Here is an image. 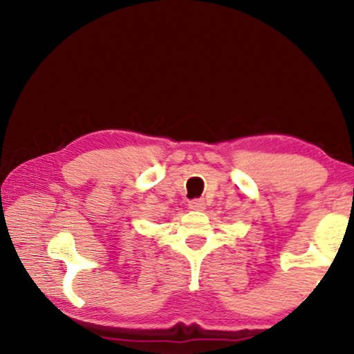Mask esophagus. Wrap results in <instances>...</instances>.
<instances>
[{"label":"esophagus","instance_id":"34e87169","mask_svg":"<svg viewBox=\"0 0 354 354\" xmlns=\"http://www.w3.org/2000/svg\"><path fill=\"white\" fill-rule=\"evenodd\" d=\"M189 207L194 209V211H201V209H205V200L201 198H195L189 201Z\"/></svg>","mask_w":354,"mask_h":354}]
</instances>
